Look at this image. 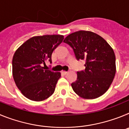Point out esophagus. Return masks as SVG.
<instances>
[{
  "instance_id": "obj_1",
  "label": "esophagus",
  "mask_w": 129,
  "mask_h": 129,
  "mask_svg": "<svg viewBox=\"0 0 129 129\" xmlns=\"http://www.w3.org/2000/svg\"><path fill=\"white\" fill-rule=\"evenodd\" d=\"M62 72L64 75H67V74H68V72H67V71H63V72Z\"/></svg>"
}]
</instances>
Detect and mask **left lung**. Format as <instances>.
<instances>
[{
	"mask_svg": "<svg viewBox=\"0 0 129 129\" xmlns=\"http://www.w3.org/2000/svg\"><path fill=\"white\" fill-rule=\"evenodd\" d=\"M64 43L74 52L77 61L85 60V70L77 72V80L71 84L77 95L95 99L110 87L116 74V57L103 38L88 31H78L68 35Z\"/></svg>",
	"mask_w": 129,
	"mask_h": 129,
	"instance_id": "left-lung-1",
	"label": "left lung"
}]
</instances>
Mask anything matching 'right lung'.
Instances as JSON below:
<instances>
[{
  "instance_id": "1",
  "label": "right lung",
  "mask_w": 129,
  "mask_h": 129,
  "mask_svg": "<svg viewBox=\"0 0 129 129\" xmlns=\"http://www.w3.org/2000/svg\"><path fill=\"white\" fill-rule=\"evenodd\" d=\"M64 39L63 35L33 37L15 53L12 60L13 77L22 94L29 100L40 101L53 94L61 73L44 70L43 64L52 62L53 50Z\"/></svg>"
}]
</instances>
